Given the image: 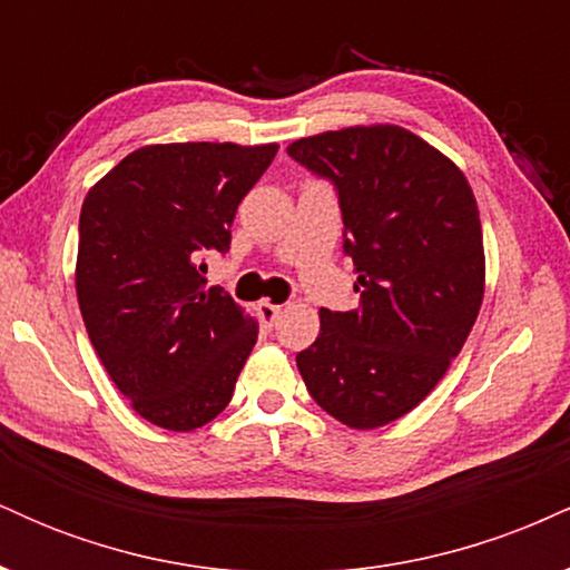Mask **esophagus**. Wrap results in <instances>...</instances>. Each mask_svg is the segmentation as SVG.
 Masks as SVG:
<instances>
[{"instance_id": "obj_1", "label": "esophagus", "mask_w": 570, "mask_h": 570, "mask_svg": "<svg viewBox=\"0 0 570 570\" xmlns=\"http://www.w3.org/2000/svg\"><path fill=\"white\" fill-rule=\"evenodd\" d=\"M257 316H259V322H263V324L273 326V324H276V318L281 316V305H273V303H267V299H259Z\"/></svg>"}]
</instances>
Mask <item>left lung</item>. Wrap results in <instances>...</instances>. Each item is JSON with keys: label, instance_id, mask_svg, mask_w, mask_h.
<instances>
[{"label": "left lung", "instance_id": "1", "mask_svg": "<svg viewBox=\"0 0 570 570\" xmlns=\"http://www.w3.org/2000/svg\"><path fill=\"white\" fill-rule=\"evenodd\" d=\"M337 189L343 252L358 273L353 311L322 307L297 370L351 429L407 415L461 353L485 294L482 225L453 160L399 126H353L286 147Z\"/></svg>", "mask_w": 570, "mask_h": 570}]
</instances>
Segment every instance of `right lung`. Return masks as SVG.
<instances>
[{
    "label": "right lung",
    "instance_id": "right-lung-1",
    "mask_svg": "<svg viewBox=\"0 0 570 570\" xmlns=\"http://www.w3.org/2000/svg\"><path fill=\"white\" fill-rule=\"evenodd\" d=\"M278 144H149L88 189L77 299L120 394L168 431L206 426L233 399L257 322L219 286L208 254L230 252L238 203Z\"/></svg>",
    "mask_w": 570,
    "mask_h": 570
}]
</instances>
